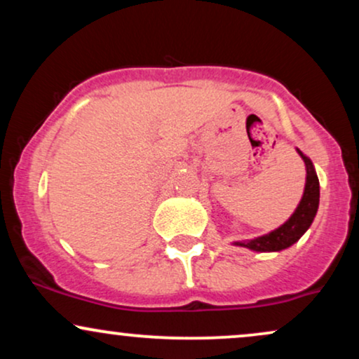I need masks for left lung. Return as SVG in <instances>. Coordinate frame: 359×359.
I'll use <instances>...</instances> for the list:
<instances>
[{
	"label": "left lung",
	"mask_w": 359,
	"mask_h": 359,
	"mask_svg": "<svg viewBox=\"0 0 359 359\" xmlns=\"http://www.w3.org/2000/svg\"><path fill=\"white\" fill-rule=\"evenodd\" d=\"M299 155L302 156L304 163H306V189H304V196L295 209V212L288 217V221L283 222L282 226L269 234L255 238L248 241H236L234 245L243 246L253 251H282L297 243L302 234L307 231L309 226L314 221L317 208H319V179H317L316 168L312 165L311 158L299 150Z\"/></svg>",
	"instance_id": "8db88e82"
}]
</instances>
